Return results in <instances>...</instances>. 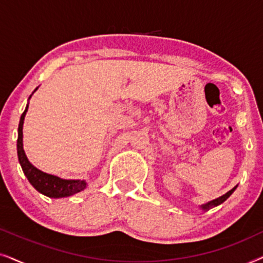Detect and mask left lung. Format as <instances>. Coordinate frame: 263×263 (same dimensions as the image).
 <instances>
[{
    "mask_svg": "<svg viewBox=\"0 0 263 263\" xmlns=\"http://www.w3.org/2000/svg\"><path fill=\"white\" fill-rule=\"evenodd\" d=\"M237 188V186H235V188H232L231 190H230V192H228L225 194V195H222V196H220V197H218V199H215V200H213V201H211V202H208V203H206V204H202V206H201V208H202V210H210V208H212V207H215V206H218V204H220V203H222L224 202V201L228 199V197L231 195V194L235 192V189Z\"/></svg>",
    "mask_w": 263,
    "mask_h": 263,
    "instance_id": "1",
    "label": "left lung"
}]
</instances>
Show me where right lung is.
<instances>
[{
	"mask_svg": "<svg viewBox=\"0 0 263 263\" xmlns=\"http://www.w3.org/2000/svg\"><path fill=\"white\" fill-rule=\"evenodd\" d=\"M37 89V88H35ZM28 105L21 115L19 129H17V158H19L21 168H23L25 176L28 182L34 186L35 190L42 193L43 195L59 199V197H67L74 195L86 188V182L80 179H62L56 176L45 174L38 168H35L30 161H28L25 151L23 148V124L25 115L27 112Z\"/></svg>",
	"mask_w": 263,
	"mask_h": 263,
	"instance_id": "1",
	"label": "right lung"
}]
</instances>
